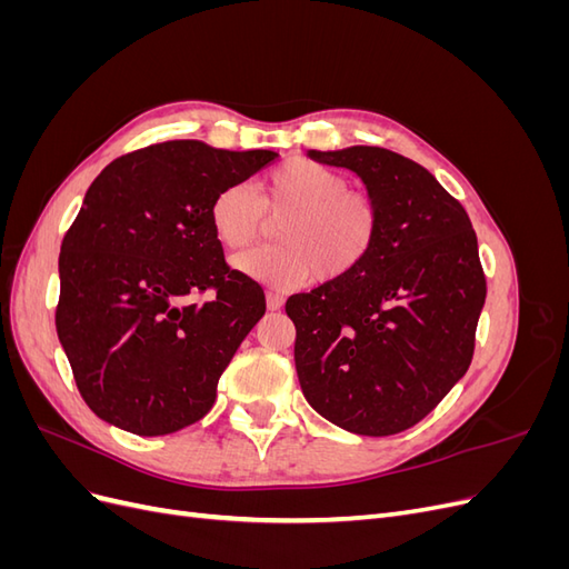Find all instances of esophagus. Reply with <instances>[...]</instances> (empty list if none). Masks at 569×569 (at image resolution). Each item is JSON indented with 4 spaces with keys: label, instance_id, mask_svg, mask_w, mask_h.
<instances>
[{
    "label": "esophagus",
    "instance_id": "esophagus-1",
    "mask_svg": "<svg viewBox=\"0 0 569 569\" xmlns=\"http://www.w3.org/2000/svg\"><path fill=\"white\" fill-rule=\"evenodd\" d=\"M282 303H284L282 295H278V291H268V295H266V306H268V311H280Z\"/></svg>",
    "mask_w": 569,
    "mask_h": 569
}]
</instances>
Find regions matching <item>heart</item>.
<instances>
[{"mask_svg": "<svg viewBox=\"0 0 569 569\" xmlns=\"http://www.w3.org/2000/svg\"><path fill=\"white\" fill-rule=\"evenodd\" d=\"M268 218H284L274 230L278 247L232 258V268L266 287L291 291L320 280L337 282L363 266L377 247L382 216L372 197L351 192L337 170L295 157L272 168L258 187L228 184L209 206L216 242L237 251L261 237Z\"/></svg>", "mask_w": 569, "mask_h": 569, "instance_id": "heart-1", "label": "heart"}]
</instances>
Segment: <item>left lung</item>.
I'll list each match as a JSON object with an SVG mask.
<instances>
[{
    "label": "left lung",
    "instance_id": "obj_1",
    "mask_svg": "<svg viewBox=\"0 0 569 569\" xmlns=\"http://www.w3.org/2000/svg\"><path fill=\"white\" fill-rule=\"evenodd\" d=\"M349 168L382 216L368 261L349 278L287 299L306 401L363 437L420 422L468 372L487 299L472 222L420 163L382 147L308 151Z\"/></svg>",
    "mask_w": 569,
    "mask_h": 569
}]
</instances>
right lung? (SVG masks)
I'll list each match as a JSON object with an SVG mask.
<instances>
[{"label":"right lung","instance_id":"right-lung-1","mask_svg":"<svg viewBox=\"0 0 569 569\" xmlns=\"http://www.w3.org/2000/svg\"><path fill=\"white\" fill-rule=\"evenodd\" d=\"M274 159L176 140L126 153L94 178L61 244L57 335L97 418L161 437L211 410L266 297L228 268L209 206ZM199 293L210 297L197 302Z\"/></svg>","mask_w":569,"mask_h":569}]
</instances>
